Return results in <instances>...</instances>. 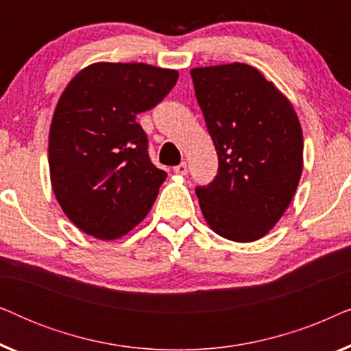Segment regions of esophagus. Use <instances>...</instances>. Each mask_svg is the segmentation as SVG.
<instances>
[{
	"instance_id": "obj_1",
	"label": "esophagus",
	"mask_w": 351,
	"mask_h": 351,
	"mask_svg": "<svg viewBox=\"0 0 351 351\" xmlns=\"http://www.w3.org/2000/svg\"><path fill=\"white\" fill-rule=\"evenodd\" d=\"M174 172L179 176H185L189 172V166H186V162H180L179 166L174 167Z\"/></svg>"
}]
</instances>
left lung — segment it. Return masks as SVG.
Here are the masks:
<instances>
[{"instance_id":"8db88e82","label":"left lung","mask_w":351,"mask_h":351,"mask_svg":"<svg viewBox=\"0 0 351 351\" xmlns=\"http://www.w3.org/2000/svg\"><path fill=\"white\" fill-rule=\"evenodd\" d=\"M219 156V174L198 186L201 213L222 238L265 237L294 198L304 169V136L289 99L247 64L190 70Z\"/></svg>"}]
</instances>
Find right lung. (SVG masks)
Masks as SVG:
<instances>
[{"label": "right lung", "instance_id": "1", "mask_svg": "<svg viewBox=\"0 0 351 351\" xmlns=\"http://www.w3.org/2000/svg\"><path fill=\"white\" fill-rule=\"evenodd\" d=\"M177 78L171 69L95 62L66 84L47 155L52 191L81 232L113 241L150 213L167 174L148 158L136 117L161 102Z\"/></svg>", "mask_w": 351, "mask_h": 351}]
</instances>
